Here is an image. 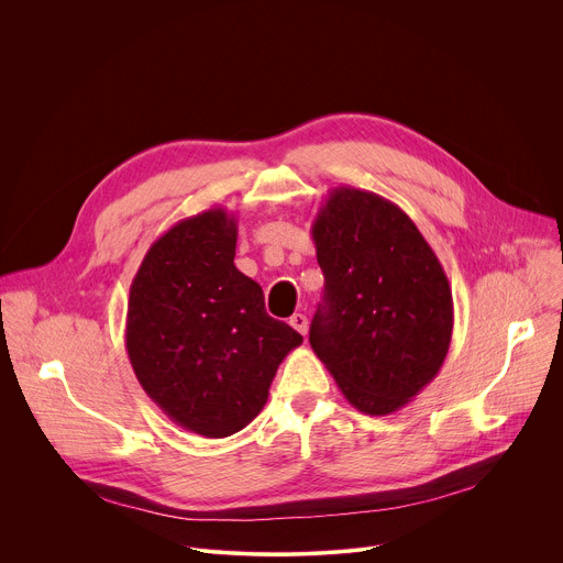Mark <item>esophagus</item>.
<instances>
[{
    "mask_svg": "<svg viewBox=\"0 0 563 563\" xmlns=\"http://www.w3.org/2000/svg\"><path fill=\"white\" fill-rule=\"evenodd\" d=\"M289 325L298 332V334H307V316L305 313H294L291 318H289Z\"/></svg>",
    "mask_w": 563,
    "mask_h": 563,
    "instance_id": "obj_1",
    "label": "esophagus"
}]
</instances>
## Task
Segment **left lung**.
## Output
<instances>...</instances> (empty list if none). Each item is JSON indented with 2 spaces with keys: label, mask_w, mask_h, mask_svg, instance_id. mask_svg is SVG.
Here are the masks:
<instances>
[{
  "label": "left lung",
  "mask_w": 563,
  "mask_h": 563,
  "mask_svg": "<svg viewBox=\"0 0 563 563\" xmlns=\"http://www.w3.org/2000/svg\"><path fill=\"white\" fill-rule=\"evenodd\" d=\"M311 238L325 305L311 320L309 345L358 412L391 415L448 356L454 325L448 276L410 216L372 191L332 189Z\"/></svg>",
  "instance_id": "obj_1"
}]
</instances>
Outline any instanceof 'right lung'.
I'll list each match as a JSON object with an SVG mask.
<instances>
[{
	"label": "right lung",
	"instance_id": "add662e5",
	"mask_svg": "<svg viewBox=\"0 0 563 563\" xmlns=\"http://www.w3.org/2000/svg\"><path fill=\"white\" fill-rule=\"evenodd\" d=\"M235 216L222 207L185 218L148 247L129 291L135 378L174 423L207 439L250 426L278 365L302 343L235 269Z\"/></svg>",
	"mask_w": 563,
	"mask_h": 563
}]
</instances>
